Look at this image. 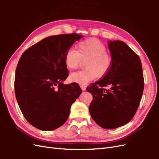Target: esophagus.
I'll use <instances>...</instances> for the list:
<instances>
[{
    "mask_svg": "<svg viewBox=\"0 0 159 159\" xmlns=\"http://www.w3.org/2000/svg\"><path fill=\"white\" fill-rule=\"evenodd\" d=\"M80 88H82V89L83 91H84V90H86V86H85V85H84V84H80Z\"/></svg>",
    "mask_w": 159,
    "mask_h": 159,
    "instance_id": "1",
    "label": "esophagus"
}]
</instances>
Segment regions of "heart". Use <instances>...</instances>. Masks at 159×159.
<instances>
[{"mask_svg": "<svg viewBox=\"0 0 159 159\" xmlns=\"http://www.w3.org/2000/svg\"><path fill=\"white\" fill-rule=\"evenodd\" d=\"M106 45L95 38L81 41L74 49H69L64 56V62L69 70L77 69L82 61H85L86 70L70 74L69 79L80 84H85L98 76L104 77L111 69L113 57Z\"/></svg>", "mask_w": 159, "mask_h": 159, "instance_id": "heart-1", "label": "heart"}]
</instances>
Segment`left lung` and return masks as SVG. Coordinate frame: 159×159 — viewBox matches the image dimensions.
Returning <instances> with one entry per match:
<instances>
[{
    "instance_id": "8db88e82",
    "label": "left lung",
    "mask_w": 159,
    "mask_h": 159,
    "mask_svg": "<svg viewBox=\"0 0 159 159\" xmlns=\"http://www.w3.org/2000/svg\"><path fill=\"white\" fill-rule=\"evenodd\" d=\"M108 47L113 57L109 72L87 87L93 95L89 107L92 119L100 127L112 129L133 119L143 94L144 80L140 57L123 41H111ZM111 86L107 90L105 87Z\"/></svg>"
}]
</instances>
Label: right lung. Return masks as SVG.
I'll use <instances>...</instances> for the list:
<instances>
[{"mask_svg": "<svg viewBox=\"0 0 159 159\" xmlns=\"http://www.w3.org/2000/svg\"><path fill=\"white\" fill-rule=\"evenodd\" d=\"M82 37L75 33L47 37L27 49L19 60L16 99L25 118L38 129L52 130L64 125L82 93L77 83H62L68 77L65 54Z\"/></svg>", "mask_w": 159, "mask_h": 159, "instance_id": "add662e5", "label": "right lung"}]
</instances>
